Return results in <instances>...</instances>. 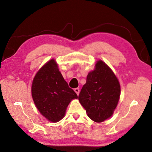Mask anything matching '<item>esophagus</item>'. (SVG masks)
Wrapping results in <instances>:
<instances>
[{
  "label": "esophagus",
  "mask_w": 152,
  "mask_h": 152,
  "mask_svg": "<svg viewBox=\"0 0 152 152\" xmlns=\"http://www.w3.org/2000/svg\"><path fill=\"white\" fill-rule=\"evenodd\" d=\"M74 91L76 92V93L77 95H79V93H80V89H79V88H77L74 89Z\"/></svg>",
  "instance_id": "esophagus-1"
}]
</instances>
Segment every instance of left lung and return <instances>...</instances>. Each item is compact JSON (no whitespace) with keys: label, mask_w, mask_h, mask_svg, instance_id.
<instances>
[{"label":"left lung","mask_w":152,"mask_h":152,"mask_svg":"<svg viewBox=\"0 0 152 152\" xmlns=\"http://www.w3.org/2000/svg\"><path fill=\"white\" fill-rule=\"evenodd\" d=\"M120 95V85L112 70L102 61L87 76L78 99L90 119L102 122L113 114Z\"/></svg>","instance_id":"1"}]
</instances>
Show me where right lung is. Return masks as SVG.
<instances>
[{
	"instance_id": "1",
	"label": "right lung",
	"mask_w": 152,
	"mask_h": 152,
	"mask_svg": "<svg viewBox=\"0 0 152 152\" xmlns=\"http://www.w3.org/2000/svg\"><path fill=\"white\" fill-rule=\"evenodd\" d=\"M32 96L39 112L48 120L62 119L70 101L78 95L64 80L53 59L38 71L32 84Z\"/></svg>"
}]
</instances>
